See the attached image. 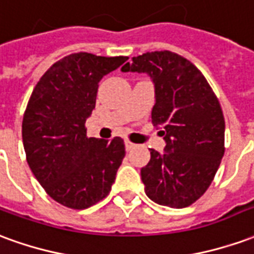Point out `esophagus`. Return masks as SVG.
Masks as SVG:
<instances>
[{"mask_svg":"<svg viewBox=\"0 0 254 254\" xmlns=\"http://www.w3.org/2000/svg\"><path fill=\"white\" fill-rule=\"evenodd\" d=\"M134 147H136V145H134L133 143H130V141H127V140L125 141V148H127V151H132Z\"/></svg>","mask_w":254,"mask_h":254,"instance_id":"1","label":"esophagus"}]
</instances>
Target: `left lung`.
<instances>
[{
  "label": "left lung",
  "instance_id": "obj_1",
  "mask_svg": "<svg viewBox=\"0 0 254 254\" xmlns=\"http://www.w3.org/2000/svg\"><path fill=\"white\" fill-rule=\"evenodd\" d=\"M121 70L152 78V124L165 136V152L149 149L151 159L141 169L145 194L160 205L189 207L209 188L224 155L218 98L190 61L169 50L133 57Z\"/></svg>",
  "mask_w": 254,
  "mask_h": 254
}]
</instances>
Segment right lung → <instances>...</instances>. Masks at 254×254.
Returning <instances> with one entry per match:
<instances>
[{"label":"right lung","mask_w":254,"mask_h":254,"mask_svg":"<svg viewBox=\"0 0 254 254\" xmlns=\"http://www.w3.org/2000/svg\"><path fill=\"white\" fill-rule=\"evenodd\" d=\"M127 57L74 53L47 69L23 117V144L31 171L53 200L85 209L111 190L125 156L121 137H87L85 121L99 81Z\"/></svg>","instance_id":"obj_1"}]
</instances>
